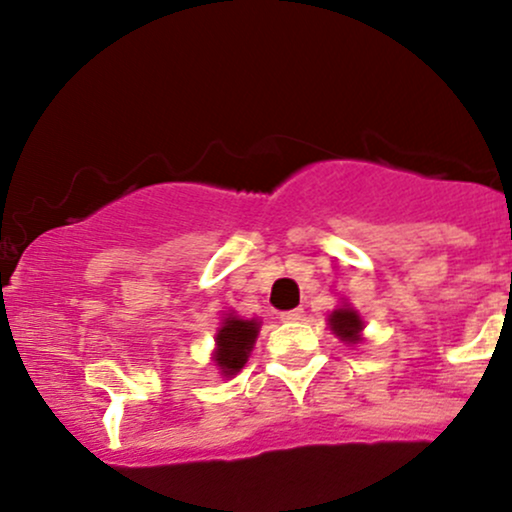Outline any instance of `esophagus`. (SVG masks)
<instances>
[{"label": "esophagus", "mask_w": 512, "mask_h": 512, "mask_svg": "<svg viewBox=\"0 0 512 512\" xmlns=\"http://www.w3.org/2000/svg\"><path fill=\"white\" fill-rule=\"evenodd\" d=\"M303 317V308H293V310H284L281 313V320L284 322H298Z\"/></svg>", "instance_id": "1"}]
</instances>
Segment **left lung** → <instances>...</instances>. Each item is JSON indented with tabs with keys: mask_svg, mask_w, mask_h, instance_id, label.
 <instances>
[{
	"mask_svg": "<svg viewBox=\"0 0 512 512\" xmlns=\"http://www.w3.org/2000/svg\"><path fill=\"white\" fill-rule=\"evenodd\" d=\"M330 330L337 334L342 342L358 344V342H361L363 320L354 308H349V305H342V308H337L330 315Z\"/></svg>",
	"mask_w": 512,
	"mask_h": 512,
	"instance_id": "1",
	"label": "left lung"
}]
</instances>
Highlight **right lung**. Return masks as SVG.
Instances as JSON below:
<instances>
[{"mask_svg": "<svg viewBox=\"0 0 512 512\" xmlns=\"http://www.w3.org/2000/svg\"><path fill=\"white\" fill-rule=\"evenodd\" d=\"M260 322L257 320H240V317L228 315L223 325L216 332V351L214 363L219 366L221 375L231 378L240 368L248 363V356L255 346Z\"/></svg>", "mask_w": 512, "mask_h": 512, "instance_id": "obj_1", "label": "right lung"}]
</instances>
